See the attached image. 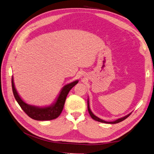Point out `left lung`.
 I'll list each match as a JSON object with an SVG mask.
<instances>
[{"mask_svg":"<svg viewBox=\"0 0 154 154\" xmlns=\"http://www.w3.org/2000/svg\"><path fill=\"white\" fill-rule=\"evenodd\" d=\"M88 101H88H88H87V108H88V113H89L90 116H91V118H92L93 119H94V120L97 121V122H101V123H109V124H116V123H119V122H122V121L125 120V119H127V118L128 117V116H129L130 114H131V113H130V114H128V115L124 116V117H123V118H119V119H116V121H114V122H106V121H104V120L101 119H100V118H97V116H96L94 114H93V113L92 112L91 109H90L89 103H88Z\"/></svg>","mask_w":154,"mask_h":154,"instance_id":"obj_1","label":"left lung"}]
</instances>
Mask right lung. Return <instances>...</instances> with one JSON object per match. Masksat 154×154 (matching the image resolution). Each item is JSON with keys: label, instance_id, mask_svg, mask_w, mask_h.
<instances>
[{"label": "right lung", "instance_id": "obj_1", "mask_svg": "<svg viewBox=\"0 0 154 154\" xmlns=\"http://www.w3.org/2000/svg\"><path fill=\"white\" fill-rule=\"evenodd\" d=\"M78 83V80H76L64 86L62 91L60 92L57 101L53 105L46 107H38L27 104L21 99V97L18 94V92L15 89L13 82V78L12 77L11 79L13 95L15 96V98L17 100V103L29 117L38 121H48L57 118L60 114L62 113L65 101H66L69 92Z\"/></svg>", "mask_w": 154, "mask_h": 154}]
</instances>
